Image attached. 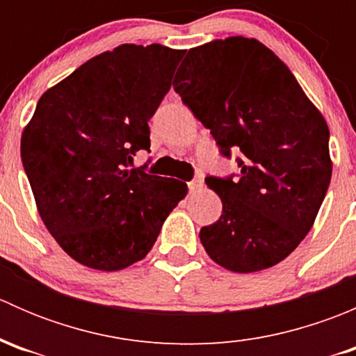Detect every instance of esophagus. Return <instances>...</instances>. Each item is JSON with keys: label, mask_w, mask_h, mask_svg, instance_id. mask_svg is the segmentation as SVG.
Returning <instances> with one entry per match:
<instances>
[{"label": "esophagus", "mask_w": 356, "mask_h": 356, "mask_svg": "<svg viewBox=\"0 0 356 356\" xmlns=\"http://www.w3.org/2000/svg\"><path fill=\"white\" fill-rule=\"evenodd\" d=\"M188 186H189V191H191V193H196V191H200V189L203 188V179H201V177H196L195 181H191V182H189Z\"/></svg>", "instance_id": "1"}]
</instances>
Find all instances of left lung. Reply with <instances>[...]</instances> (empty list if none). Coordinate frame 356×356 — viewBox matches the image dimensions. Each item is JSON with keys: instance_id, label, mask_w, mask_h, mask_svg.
<instances>
[{"instance_id": "8db88e82", "label": "left lung", "mask_w": 356, "mask_h": 356, "mask_svg": "<svg viewBox=\"0 0 356 356\" xmlns=\"http://www.w3.org/2000/svg\"><path fill=\"white\" fill-rule=\"evenodd\" d=\"M174 89L241 177H207L222 215L200 231L208 257L238 274L289 257L310 232L332 175L329 127L289 67L258 39L231 35L189 49Z\"/></svg>"}]
</instances>
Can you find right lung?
Here are the masks:
<instances>
[{
    "instance_id": "add662e5",
    "label": "right lung",
    "mask_w": 356,
    "mask_h": 356,
    "mask_svg": "<svg viewBox=\"0 0 356 356\" xmlns=\"http://www.w3.org/2000/svg\"><path fill=\"white\" fill-rule=\"evenodd\" d=\"M186 49L120 44L39 98L20 139L35 207L77 264L115 272L143 260L188 195L177 179L129 168Z\"/></svg>"
}]
</instances>
